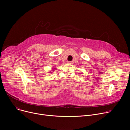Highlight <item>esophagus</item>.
<instances>
[{
    "label": "esophagus",
    "mask_w": 130,
    "mask_h": 130,
    "mask_svg": "<svg viewBox=\"0 0 130 130\" xmlns=\"http://www.w3.org/2000/svg\"><path fill=\"white\" fill-rule=\"evenodd\" d=\"M68 63H69V64H72V61H68Z\"/></svg>",
    "instance_id": "1"
}]
</instances>
